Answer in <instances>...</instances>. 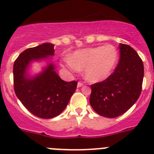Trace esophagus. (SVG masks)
Instances as JSON below:
<instances>
[{
	"label": "esophagus",
	"instance_id": "esophagus-1",
	"mask_svg": "<svg viewBox=\"0 0 154 154\" xmlns=\"http://www.w3.org/2000/svg\"><path fill=\"white\" fill-rule=\"evenodd\" d=\"M82 85H83V83H82V82H79L78 84H77V87H78V88H79V87H82Z\"/></svg>",
	"mask_w": 154,
	"mask_h": 154
}]
</instances>
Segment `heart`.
I'll use <instances>...</instances> for the list:
<instances>
[{
  "instance_id": "obj_1",
  "label": "heart",
  "mask_w": 154,
  "mask_h": 154,
  "mask_svg": "<svg viewBox=\"0 0 154 154\" xmlns=\"http://www.w3.org/2000/svg\"><path fill=\"white\" fill-rule=\"evenodd\" d=\"M118 60L119 53L116 48L106 45L77 50L71 57H65L62 65L74 72L84 69L85 79L91 82H99L111 75Z\"/></svg>"
}]
</instances>
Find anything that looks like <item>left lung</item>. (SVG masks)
<instances>
[{
  "mask_svg": "<svg viewBox=\"0 0 154 154\" xmlns=\"http://www.w3.org/2000/svg\"><path fill=\"white\" fill-rule=\"evenodd\" d=\"M120 56L113 73L91 85L89 103L102 116L115 118L125 113L140 97L144 69L143 61L130 45L120 44Z\"/></svg>",
  "mask_w": 154,
  "mask_h": 154,
  "instance_id": "1",
  "label": "left lung"
}]
</instances>
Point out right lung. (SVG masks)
I'll return each instance as SVG.
<instances>
[{
  "mask_svg": "<svg viewBox=\"0 0 154 154\" xmlns=\"http://www.w3.org/2000/svg\"><path fill=\"white\" fill-rule=\"evenodd\" d=\"M54 45L44 43L21 52L14 63V89L16 96L30 112L42 119L55 117L67 106L78 82H65L48 63L41 73L28 74L29 65L53 56Z\"/></svg>",
  "mask_w": 154,
  "mask_h": 154,
  "instance_id": "1",
  "label": "right lung"
}]
</instances>
